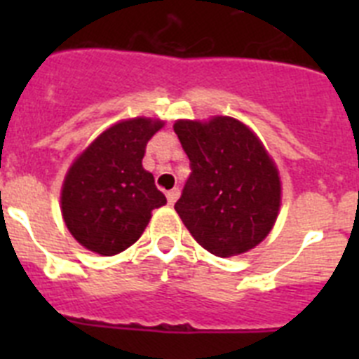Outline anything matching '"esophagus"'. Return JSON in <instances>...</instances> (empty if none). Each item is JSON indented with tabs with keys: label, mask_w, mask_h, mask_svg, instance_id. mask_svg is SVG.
Segmentation results:
<instances>
[{
	"label": "esophagus",
	"mask_w": 359,
	"mask_h": 359,
	"mask_svg": "<svg viewBox=\"0 0 359 359\" xmlns=\"http://www.w3.org/2000/svg\"><path fill=\"white\" fill-rule=\"evenodd\" d=\"M177 198H180V189H172L167 192V201H169V205H174Z\"/></svg>",
	"instance_id": "34e87169"
}]
</instances>
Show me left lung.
<instances>
[{
    "mask_svg": "<svg viewBox=\"0 0 359 359\" xmlns=\"http://www.w3.org/2000/svg\"><path fill=\"white\" fill-rule=\"evenodd\" d=\"M190 176L174 205L196 241L217 257L248 252L273 228L280 180L255 135L239 120H177Z\"/></svg>",
    "mask_w": 359,
    "mask_h": 359,
    "instance_id": "left-lung-1",
    "label": "left lung"
}]
</instances>
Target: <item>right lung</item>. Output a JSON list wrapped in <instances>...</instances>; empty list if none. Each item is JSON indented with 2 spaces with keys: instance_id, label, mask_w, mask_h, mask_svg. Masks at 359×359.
<instances>
[{
  "instance_id": "add662e5",
  "label": "right lung",
  "mask_w": 359,
  "mask_h": 359,
  "mask_svg": "<svg viewBox=\"0 0 359 359\" xmlns=\"http://www.w3.org/2000/svg\"><path fill=\"white\" fill-rule=\"evenodd\" d=\"M161 126L151 118L115 123L69 167L62 217L84 248L100 255L123 252L140 239L151 212L167 203L142 167L147 142Z\"/></svg>"
}]
</instances>
